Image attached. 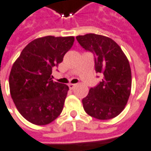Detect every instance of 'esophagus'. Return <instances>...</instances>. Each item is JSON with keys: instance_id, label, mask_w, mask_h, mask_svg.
I'll return each mask as SVG.
<instances>
[{"instance_id": "34e87169", "label": "esophagus", "mask_w": 151, "mask_h": 151, "mask_svg": "<svg viewBox=\"0 0 151 151\" xmlns=\"http://www.w3.org/2000/svg\"><path fill=\"white\" fill-rule=\"evenodd\" d=\"M76 84H71V83H70V84H69V85H68V86H69L70 89H73L74 88L76 87Z\"/></svg>"}]
</instances>
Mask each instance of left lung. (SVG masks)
I'll return each mask as SVG.
<instances>
[{"instance_id": "8db88e82", "label": "left lung", "mask_w": 151, "mask_h": 151, "mask_svg": "<svg viewBox=\"0 0 151 151\" xmlns=\"http://www.w3.org/2000/svg\"><path fill=\"white\" fill-rule=\"evenodd\" d=\"M79 43L95 56V70L103 75L96 87L82 99L89 116L99 120L117 117L125 109L132 89L129 61L120 46L112 38L95 34L76 37Z\"/></svg>"}]
</instances>
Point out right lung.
Here are the masks:
<instances>
[{"label":"right lung","mask_w":151,"mask_h":151,"mask_svg":"<svg viewBox=\"0 0 151 151\" xmlns=\"http://www.w3.org/2000/svg\"><path fill=\"white\" fill-rule=\"evenodd\" d=\"M75 38L46 36L30 42L14 62L9 76L11 98L19 113L33 124L47 125L61 114L69 87L52 79Z\"/></svg>","instance_id":"1"}]
</instances>
